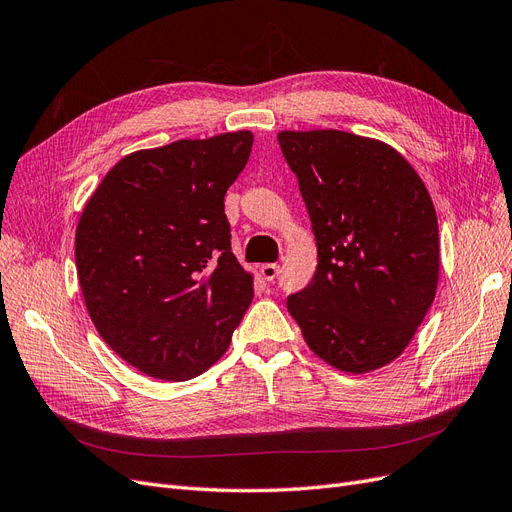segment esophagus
Returning a JSON list of instances; mask_svg holds the SVG:
<instances>
[{
    "label": "esophagus",
    "instance_id": "34e87169",
    "mask_svg": "<svg viewBox=\"0 0 512 512\" xmlns=\"http://www.w3.org/2000/svg\"><path fill=\"white\" fill-rule=\"evenodd\" d=\"M259 272H261V276L266 278V280H272L278 276V272H280V268H278V263H263V266L259 268Z\"/></svg>",
    "mask_w": 512,
    "mask_h": 512
}]
</instances>
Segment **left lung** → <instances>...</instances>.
<instances>
[{
	"label": "left lung",
	"mask_w": 512,
	"mask_h": 512,
	"mask_svg": "<svg viewBox=\"0 0 512 512\" xmlns=\"http://www.w3.org/2000/svg\"><path fill=\"white\" fill-rule=\"evenodd\" d=\"M317 238V272L287 298L329 366L370 372L398 357L430 310L438 219L423 180L391 146L338 129L280 131Z\"/></svg>",
	"instance_id": "obj_1"
}]
</instances>
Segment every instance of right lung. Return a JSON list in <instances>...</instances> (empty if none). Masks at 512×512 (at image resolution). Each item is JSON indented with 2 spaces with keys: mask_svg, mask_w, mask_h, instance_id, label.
I'll return each instance as SVG.
<instances>
[{
  "mask_svg": "<svg viewBox=\"0 0 512 512\" xmlns=\"http://www.w3.org/2000/svg\"><path fill=\"white\" fill-rule=\"evenodd\" d=\"M251 131L123 157L76 227V270L97 332L129 366L189 381L217 361L253 300L232 253L225 191Z\"/></svg>",
  "mask_w": 512,
  "mask_h": 512,
  "instance_id": "right-lung-1",
  "label": "right lung"
}]
</instances>
